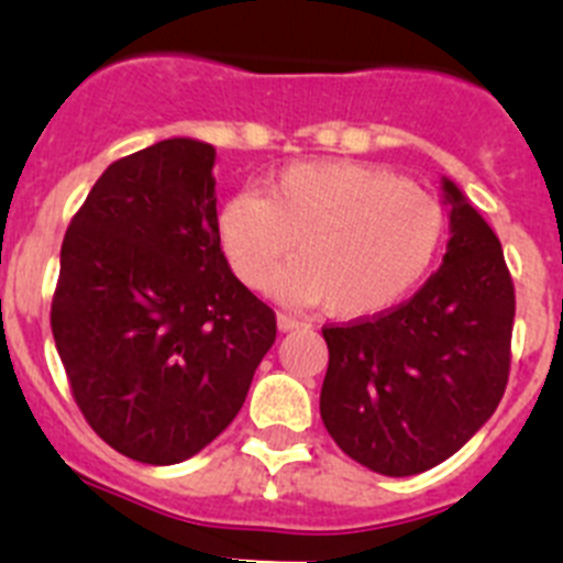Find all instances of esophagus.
Segmentation results:
<instances>
[{"instance_id": "esophagus-1", "label": "esophagus", "mask_w": 563, "mask_h": 563, "mask_svg": "<svg viewBox=\"0 0 563 563\" xmlns=\"http://www.w3.org/2000/svg\"><path fill=\"white\" fill-rule=\"evenodd\" d=\"M299 327H305V321L294 319V316H288V313H277V330H280V332L299 330Z\"/></svg>"}]
</instances>
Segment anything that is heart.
I'll return each mask as SVG.
<instances>
[{
    "label": "heart",
    "mask_w": 563,
    "mask_h": 563,
    "mask_svg": "<svg viewBox=\"0 0 563 563\" xmlns=\"http://www.w3.org/2000/svg\"><path fill=\"white\" fill-rule=\"evenodd\" d=\"M220 242L239 280L264 288L291 250L299 255L272 280L291 305L327 302L341 319H368L401 302L432 269L445 211L396 173L363 162H299L266 192L222 203Z\"/></svg>",
    "instance_id": "obj_1"
}]
</instances>
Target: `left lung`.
<instances>
[{
    "label": "left lung",
    "mask_w": 563,
    "mask_h": 563,
    "mask_svg": "<svg viewBox=\"0 0 563 563\" xmlns=\"http://www.w3.org/2000/svg\"><path fill=\"white\" fill-rule=\"evenodd\" d=\"M451 239L409 302L324 327L321 420L338 449L382 476L454 456L493 418L509 379L515 286L500 239L451 178L440 181Z\"/></svg>",
    "instance_id": "left-lung-1"
}]
</instances>
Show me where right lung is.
I'll return each instance as SVG.
<instances>
[{
	"label": "right lung",
	"instance_id": "obj_1",
	"mask_svg": "<svg viewBox=\"0 0 563 563\" xmlns=\"http://www.w3.org/2000/svg\"><path fill=\"white\" fill-rule=\"evenodd\" d=\"M214 145L192 136L112 162L59 250L52 332L96 434L145 465L220 438L275 343V313L228 266Z\"/></svg>",
	"mask_w": 563,
	"mask_h": 563
}]
</instances>
